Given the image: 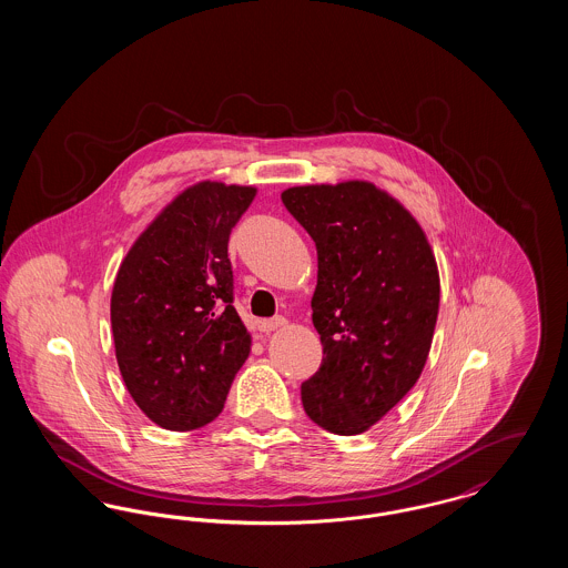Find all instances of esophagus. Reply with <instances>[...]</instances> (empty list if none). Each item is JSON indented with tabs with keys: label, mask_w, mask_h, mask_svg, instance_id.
<instances>
[{
	"label": "esophagus",
	"mask_w": 568,
	"mask_h": 568,
	"mask_svg": "<svg viewBox=\"0 0 568 568\" xmlns=\"http://www.w3.org/2000/svg\"><path fill=\"white\" fill-rule=\"evenodd\" d=\"M285 324H287V320H285V317H272V320H262V322H257V329H260V332H264V334H268V332H274V329H278V327H283Z\"/></svg>",
	"instance_id": "esophagus-1"
}]
</instances>
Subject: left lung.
<instances>
[{
	"label": "left lung",
	"instance_id": "left-lung-1",
	"mask_svg": "<svg viewBox=\"0 0 568 568\" xmlns=\"http://www.w3.org/2000/svg\"><path fill=\"white\" fill-rule=\"evenodd\" d=\"M281 200L317 246L311 308L324 359L302 383V405L327 433H366L426 366L440 302L433 246L368 181L290 187Z\"/></svg>",
	"mask_w": 568,
	"mask_h": 568
}]
</instances>
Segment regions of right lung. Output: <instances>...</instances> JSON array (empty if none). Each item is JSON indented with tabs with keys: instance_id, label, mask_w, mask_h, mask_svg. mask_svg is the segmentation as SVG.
I'll use <instances>...</instances> for the list:
<instances>
[{
	"instance_id": "add662e5",
	"label": "right lung",
	"mask_w": 568,
	"mask_h": 568,
	"mask_svg": "<svg viewBox=\"0 0 568 568\" xmlns=\"http://www.w3.org/2000/svg\"><path fill=\"white\" fill-rule=\"evenodd\" d=\"M257 190L200 181L181 191L121 262L110 324L121 377L165 430L211 424L251 352L227 257Z\"/></svg>"
}]
</instances>
